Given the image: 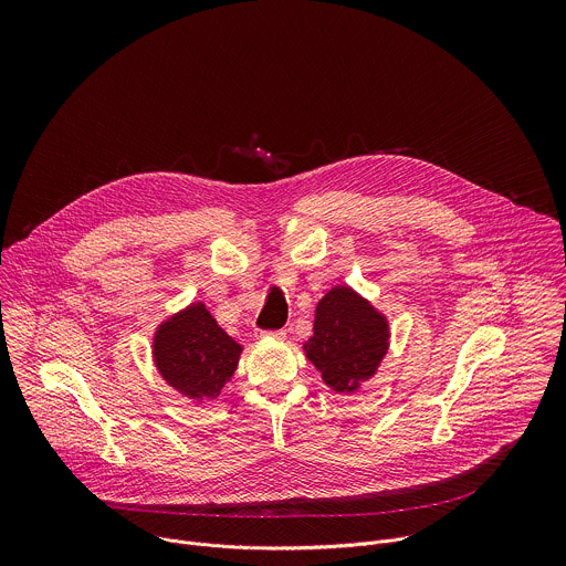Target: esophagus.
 Returning a JSON list of instances; mask_svg holds the SVG:
<instances>
[{
    "mask_svg": "<svg viewBox=\"0 0 566 566\" xmlns=\"http://www.w3.org/2000/svg\"><path fill=\"white\" fill-rule=\"evenodd\" d=\"M260 338H277V340H284V338H286V332H260Z\"/></svg>",
    "mask_w": 566,
    "mask_h": 566,
    "instance_id": "esophagus-1",
    "label": "esophagus"
}]
</instances>
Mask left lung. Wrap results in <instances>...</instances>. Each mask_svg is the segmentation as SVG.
<instances>
[{"label":"left lung","mask_w":566,"mask_h":566,"mask_svg":"<svg viewBox=\"0 0 566 566\" xmlns=\"http://www.w3.org/2000/svg\"><path fill=\"white\" fill-rule=\"evenodd\" d=\"M302 349L327 387L352 394L378 371L389 349V322L352 286L338 284L315 304L313 336Z\"/></svg>","instance_id":"obj_1"}]
</instances>
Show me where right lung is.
<instances>
[{"label": "right lung", "instance_id": "obj_1", "mask_svg": "<svg viewBox=\"0 0 566 566\" xmlns=\"http://www.w3.org/2000/svg\"><path fill=\"white\" fill-rule=\"evenodd\" d=\"M241 352L244 347L217 325L203 302H192L166 317L151 340V360L160 378L195 402L214 400L221 394Z\"/></svg>", "mask_w": 566, "mask_h": 566}]
</instances>
